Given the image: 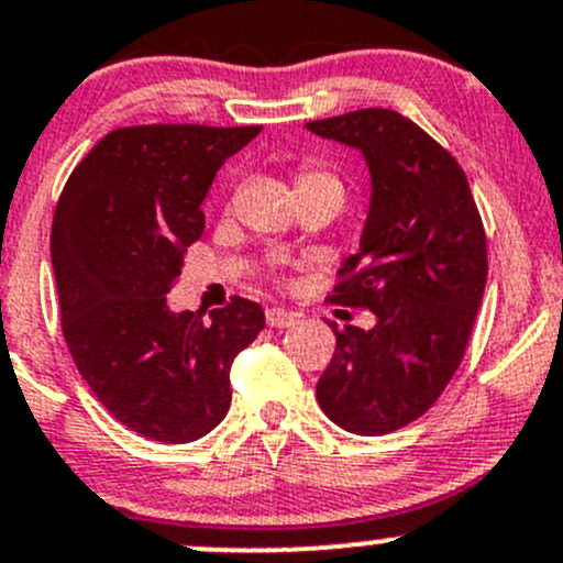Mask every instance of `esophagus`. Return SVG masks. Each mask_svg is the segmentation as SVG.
<instances>
[{
  "instance_id": "1",
  "label": "esophagus",
  "mask_w": 563,
  "mask_h": 563,
  "mask_svg": "<svg viewBox=\"0 0 563 563\" xmlns=\"http://www.w3.org/2000/svg\"><path fill=\"white\" fill-rule=\"evenodd\" d=\"M297 312L283 310V307H266V323H269V327H291V323H297Z\"/></svg>"
}]
</instances>
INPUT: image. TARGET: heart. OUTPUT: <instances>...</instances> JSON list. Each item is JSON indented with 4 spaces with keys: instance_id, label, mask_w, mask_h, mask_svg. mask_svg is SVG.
Wrapping results in <instances>:
<instances>
[{
    "instance_id": "1",
    "label": "heart",
    "mask_w": 563,
    "mask_h": 563,
    "mask_svg": "<svg viewBox=\"0 0 563 563\" xmlns=\"http://www.w3.org/2000/svg\"><path fill=\"white\" fill-rule=\"evenodd\" d=\"M316 183H336V180L327 173H301L297 188L299 186H316ZM336 186H340V183H336Z\"/></svg>"
}]
</instances>
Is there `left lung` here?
<instances>
[{
    "mask_svg": "<svg viewBox=\"0 0 563 563\" xmlns=\"http://www.w3.org/2000/svg\"><path fill=\"white\" fill-rule=\"evenodd\" d=\"M305 126L358 151L372 183L358 251L342 262L331 301L366 307L377 321L334 327L318 405L340 429L388 434L440 399L464 356L488 275L481 212L459 162L396 110Z\"/></svg>",
    "mask_w": 563,
    "mask_h": 563,
    "instance_id": "obj_1",
    "label": "left lung"
}]
</instances>
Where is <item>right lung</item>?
I'll use <instances>...</instances> for the list:
<instances>
[{"instance_id": "add662e5", "label": "right lung", "mask_w": 563, "mask_h": 563, "mask_svg": "<svg viewBox=\"0 0 563 563\" xmlns=\"http://www.w3.org/2000/svg\"><path fill=\"white\" fill-rule=\"evenodd\" d=\"M262 126L115 129L75 167L51 229L62 331L75 366L126 429L194 442L232 405L229 369L264 329L262 305L173 312L167 294L202 236L216 173Z\"/></svg>"}]
</instances>
